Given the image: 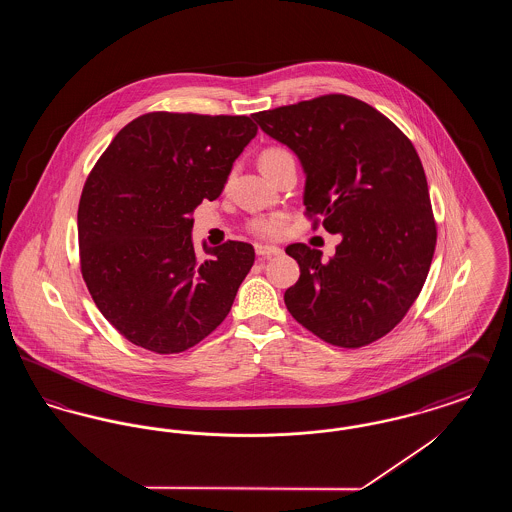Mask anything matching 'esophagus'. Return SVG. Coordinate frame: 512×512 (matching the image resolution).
<instances>
[{
    "label": "esophagus",
    "mask_w": 512,
    "mask_h": 512,
    "mask_svg": "<svg viewBox=\"0 0 512 512\" xmlns=\"http://www.w3.org/2000/svg\"><path fill=\"white\" fill-rule=\"evenodd\" d=\"M255 253H257L259 257H263V259H268V257L280 255V253H282V249H280V247H276V245L257 244L255 245Z\"/></svg>",
    "instance_id": "esophagus-1"
}]
</instances>
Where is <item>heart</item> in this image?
Instances as JSON below:
<instances>
[{"label": "heart", "mask_w": 512, "mask_h": 512, "mask_svg": "<svg viewBox=\"0 0 512 512\" xmlns=\"http://www.w3.org/2000/svg\"><path fill=\"white\" fill-rule=\"evenodd\" d=\"M288 159H293L292 153L288 149H284V147H268V149L261 153L259 163H261V169L267 171L270 167H276V165H280L282 161H288ZM282 226H284V222H282L280 217H276V215H272V217H257V219L249 222V230L253 234H257V236H263V238L278 236L282 232Z\"/></svg>", "instance_id": "obj_1"}]
</instances>
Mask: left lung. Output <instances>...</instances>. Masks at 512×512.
I'll use <instances>...</instances> for the list:
<instances>
[{
  "mask_svg": "<svg viewBox=\"0 0 512 512\" xmlns=\"http://www.w3.org/2000/svg\"><path fill=\"white\" fill-rule=\"evenodd\" d=\"M305 171L307 215L340 234L336 255L292 244V317L320 340L363 347L391 332L422 290L436 249L428 182L411 140L361 99L330 94L255 113ZM318 219H315V226Z\"/></svg>",
  "mask_w": 512,
  "mask_h": 512,
  "instance_id": "1",
  "label": "left lung"
}]
</instances>
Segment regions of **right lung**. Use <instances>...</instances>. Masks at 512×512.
<instances>
[{"label":"right lung","instance_id":"1","mask_svg":"<svg viewBox=\"0 0 512 512\" xmlns=\"http://www.w3.org/2000/svg\"><path fill=\"white\" fill-rule=\"evenodd\" d=\"M249 117L147 113L128 122L90 172L78 205L80 270L101 315L134 345L180 353L226 318L255 249L203 244L195 207L217 199L255 138Z\"/></svg>","mask_w":512,"mask_h":512}]
</instances>
